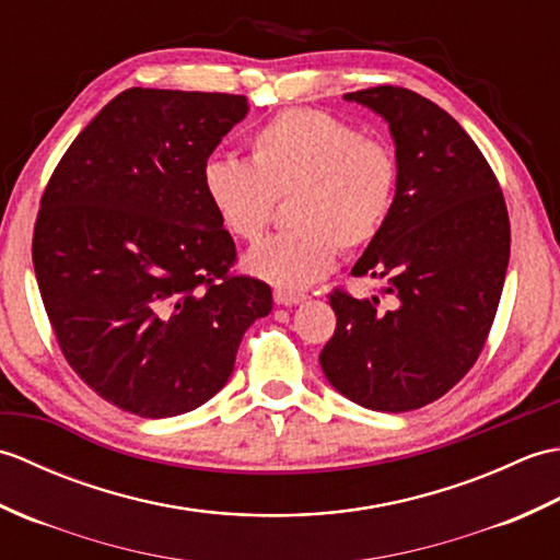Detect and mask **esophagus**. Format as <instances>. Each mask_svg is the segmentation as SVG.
<instances>
[{
	"mask_svg": "<svg viewBox=\"0 0 560 560\" xmlns=\"http://www.w3.org/2000/svg\"><path fill=\"white\" fill-rule=\"evenodd\" d=\"M305 299H307L305 293H295V291H281V289L273 291V303H277V305H299V303H303Z\"/></svg>",
	"mask_w": 560,
	"mask_h": 560,
	"instance_id": "obj_1",
	"label": "esophagus"
}]
</instances>
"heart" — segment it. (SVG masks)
<instances>
[{
	"instance_id": "obj_1",
	"label": "heart",
	"mask_w": 560,
	"mask_h": 560,
	"mask_svg": "<svg viewBox=\"0 0 560 560\" xmlns=\"http://www.w3.org/2000/svg\"><path fill=\"white\" fill-rule=\"evenodd\" d=\"M249 163L213 156L201 165V189L235 237L257 241L279 197L291 199L295 231L269 235L243 267L281 291H301L335 269L339 245L359 249L383 231L397 192V159L339 117L291 108L257 127Z\"/></svg>"
}]
</instances>
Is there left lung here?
<instances>
[{
	"label": "left lung",
	"mask_w": 560,
	"mask_h": 560,
	"mask_svg": "<svg viewBox=\"0 0 560 560\" xmlns=\"http://www.w3.org/2000/svg\"><path fill=\"white\" fill-rule=\"evenodd\" d=\"M343 101L383 117L395 141V207L351 269L383 281L392 305L331 293L337 329L319 365L359 407L411 411L443 397L479 359L505 283L508 209L479 147L435 103L399 86Z\"/></svg>",
	"instance_id": "left-lung-1"
}]
</instances>
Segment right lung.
I'll return each mask as SVG.
<instances>
[{
    "label": "right lung",
    "instance_id": "add662e5",
    "mask_svg": "<svg viewBox=\"0 0 560 560\" xmlns=\"http://www.w3.org/2000/svg\"><path fill=\"white\" fill-rule=\"evenodd\" d=\"M245 96L129 89L71 141L40 201L33 267L67 363L122 411L165 419L229 383L271 289L231 277L201 165Z\"/></svg>",
    "mask_w": 560,
    "mask_h": 560
}]
</instances>
